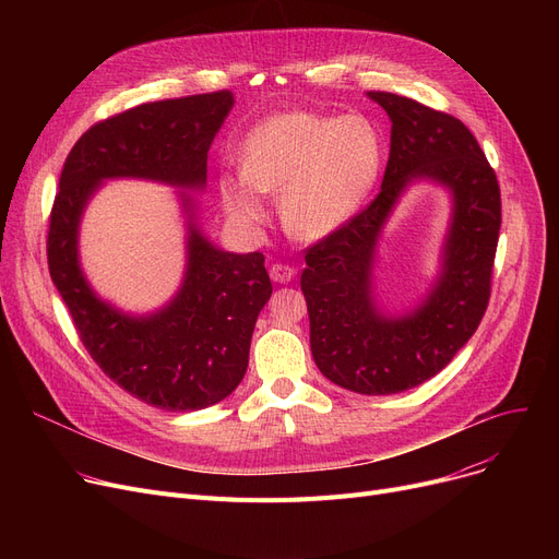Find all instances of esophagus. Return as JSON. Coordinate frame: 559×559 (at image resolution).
<instances>
[{
	"label": "esophagus",
	"instance_id": "esophagus-1",
	"mask_svg": "<svg viewBox=\"0 0 559 559\" xmlns=\"http://www.w3.org/2000/svg\"><path fill=\"white\" fill-rule=\"evenodd\" d=\"M295 274H297V270L292 267V264H285V262H274L270 267V276L276 283H289L292 278H295Z\"/></svg>",
	"mask_w": 559,
	"mask_h": 559
}]
</instances>
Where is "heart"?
Returning <instances> with one entry per match:
<instances>
[{"instance_id":"obj_1","label":"heart","mask_w":559,"mask_h":559,"mask_svg":"<svg viewBox=\"0 0 559 559\" xmlns=\"http://www.w3.org/2000/svg\"><path fill=\"white\" fill-rule=\"evenodd\" d=\"M383 140L362 115L292 110L270 117L242 142V171L222 174L226 213L255 226L267 215L262 192L276 194L285 230L321 240L340 228L371 190Z\"/></svg>"}]
</instances>
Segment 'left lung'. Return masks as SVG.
<instances>
[{
	"mask_svg": "<svg viewBox=\"0 0 559 559\" xmlns=\"http://www.w3.org/2000/svg\"><path fill=\"white\" fill-rule=\"evenodd\" d=\"M369 97L392 120L383 186L367 209L306 249L301 289L319 371L344 390L380 396L426 383L476 333L491 295L501 188L457 117L392 93ZM415 178L452 190L454 219L436 289L413 316L392 320L370 297L372 253L395 199Z\"/></svg>",
	"mask_w": 559,
	"mask_h": 559,
	"instance_id": "8db88e82",
	"label": "left lung"
}]
</instances>
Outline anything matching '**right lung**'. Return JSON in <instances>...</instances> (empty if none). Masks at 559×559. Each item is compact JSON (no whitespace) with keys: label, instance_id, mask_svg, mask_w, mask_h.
Wrapping results in <instances>:
<instances>
[{"label":"right lung","instance_id":"1","mask_svg":"<svg viewBox=\"0 0 559 559\" xmlns=\"http://www.w3.org/2000/svg\"><path fill=\"white\" fill-rule=\"evenodd\" d=\"M230 106L233 95L217 91L106 117L72 146L49 215V274L85 350L115 385L169 413L215 405L240 385L255 319L272 297L264 255L219 251L190 226L179 295L156 314L129 317L87 287L76 230L85 201L104 179L135 176L203 188L209 150ZM183 201L190 209V199Z\"/></svg>","mask_w":559,"mask_h":559}]
</instances>
